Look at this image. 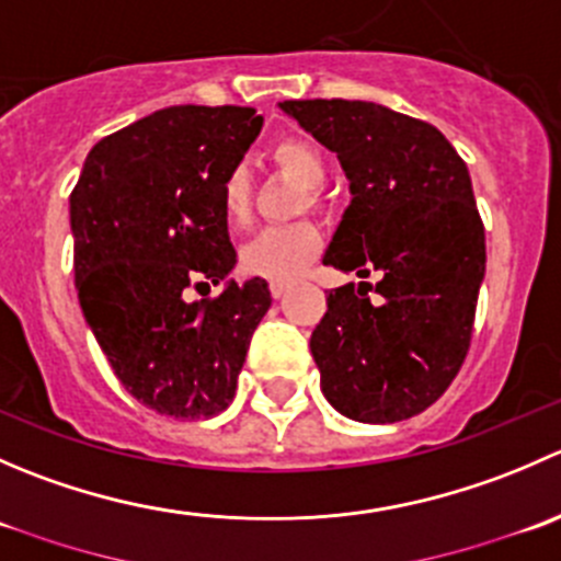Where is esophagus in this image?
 Returning <instances> with one entry per match:
<instances>
[{
  "label": "esophagus",
  "mask_w": 561,
  "mask_h": 561,
  "mask_svg": "<svg viewBox=\"0 0 561 561\" xmlns=\"http://www.w3.org/2000/svg\"><path fill=\"white\" fill-rule=\"evenodd\" d=\"M268 290H271V296H274V298H282L287 293V282H271Z\"/></svg>",
  "instance_id": "34e87169"
}]
</instances>
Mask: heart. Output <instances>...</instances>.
Wrapping results in <instances>:
<instances>
[{
  "mask_svg": "<svg viewBox=\"0 0 561 561\" xmlns=\"http://www.w3.org/2000/svg\"><path fill=\"white\" fill-rule=\"evenodd\" d=\"M271 165L285 179L307 190L301 206L317 208L325 184L328 165L314 140L287 135L271 146ZM222 217L230 230H244L252 222V184L244 168H233L222 181ZM320 230L312 222H293L285 228L263 230L241 249V268L247 274L271 282H293L320 252Z\"/></svg>",
  "mask_w": 561,
  "mask_h": 561,
  "instance_id": "1",
  "label": "heart"
}]
</instances>
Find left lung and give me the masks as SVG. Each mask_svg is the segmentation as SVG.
I'll return each instance as SVG.
<instances>
[{"instance_id": "obj_1", "label": "left lung", "mask_w": 561, "mask_h": 561, "mask_svg": "<svg viewBox=\"0 0 561 561\" xmlns=\"http://www.w3.org/2000/svg\"><path fill=\"white\" fill-rule=\"evenodd\" d=\"M282 111L336 151L350 179L322 263L382 276L328 293L309 342L322 393L353 421H407L448 390L472 342L485 274L472 179L434 124L386 105L285 100Z\"/></svg>"}]
</instances>
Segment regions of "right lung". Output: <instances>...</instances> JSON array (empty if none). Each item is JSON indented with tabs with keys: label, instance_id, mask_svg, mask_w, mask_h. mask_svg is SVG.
Returning a JSON list of instances; mask_svg holds the SVG:
<instances>
[{
	"label": "right lung",
	"instance_id": "add662e5",
	"mask_svg": "<svg viewBox=\"0 0 561 561\" xmlns=\"http://www.w3.org/2000/svg\"><path fill=\"white\" fill-rule=\"evenodd\" d=\"M260 127L254 107H162L100 140L70 195L83 317L118 382L160 415H219L271 307L260 276L186 301L233 271L222 181Z\"/></svg>",
	"mask_w": 561,
	"mask_h": 561
}]
</instances>
